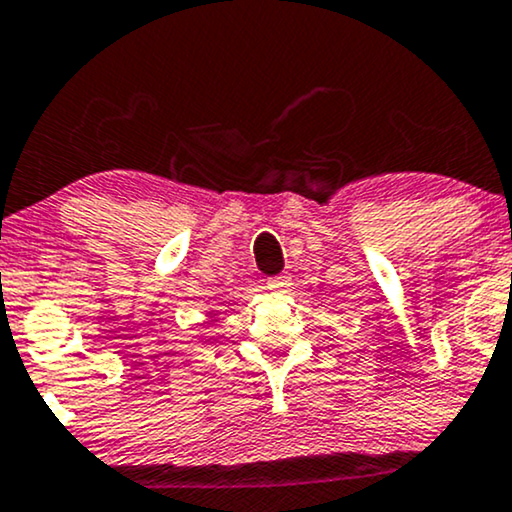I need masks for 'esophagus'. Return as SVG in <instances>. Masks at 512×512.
Here are the masks:
<instances>
[{"label": "esophagus", "instance_id": "esophagus-1", "mask_svg": "<svg viewBox=\"0 0 512 512\" xmlns=\"http://www.w3.org/2000/svg\"><path fill=\"white\" fill-rule=\"evenodd\" d=\"M268 289H285L289 285L287 275H275V277H268Z\"/></svg>", "mask_w": 512, "mask_h": 512}]
</instances>
